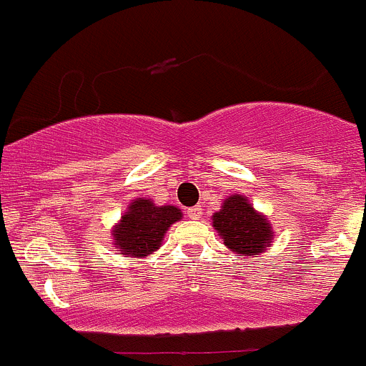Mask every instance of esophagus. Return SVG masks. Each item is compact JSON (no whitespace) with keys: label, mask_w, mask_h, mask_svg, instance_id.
<instances>
[{"label":"esophagus","mask_w":366,"mask_h":366,"mask_svg":"<svg viewBox=\"0 0 366 366\" xmlns=\"http://www.w3.org/2000/svg\"><path fill=\"white\" fill-rule=\"evenodd\" d=\"M201 206H192V208H188V212H187V215L190 217V219H194V220H197L199 217H201Z\"/></svg>","instance_id":"34e87169"}]
</instances>
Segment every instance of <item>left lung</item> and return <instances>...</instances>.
I'll return each instance as SVG.
<instances>
[{
	"label": "left lung",
	"instance_id": "1",
	"mask_svg": "<svg viewBox=\"0 0 366 366\" xmlns=\"http://www.w3.org/2000/svg\"><path fill=\"white\" fill-rule=\"evenodd\" d=\"M212 220L224 245L238 256H258L272 245V226L244 195H229Z\"/></svg>",
	"mask_w": 366,
	"mask_h": 366
}]
</instances>
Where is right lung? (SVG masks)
Instances as JSON below:
<instances>
[{"mask_svg": "<svg viewBox=\"0 0 366 366\" xmlns=\"http://www.w3.org/2000/svg\"><path fill=\"white\" fill-rule=\"evenodd\" d=\"M182 217L176 206H157L151 199L137 197L112 231L114 245L122 254L146 258L160 249L165 231Z\"/></svg>", "mask_w": 366, "mask_h": 366, "instance_id": "1", "label": "right lung"}]
</instances>
